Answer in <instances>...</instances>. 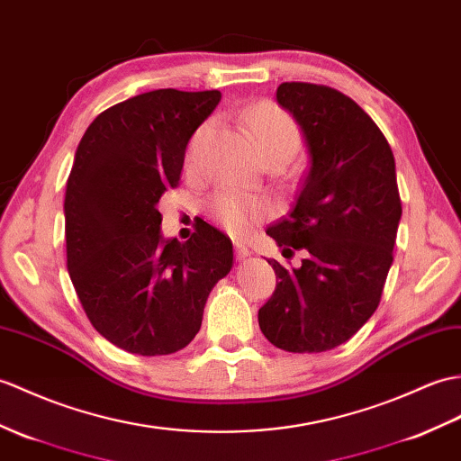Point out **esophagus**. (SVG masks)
Here are the masks:
<instances>
[{"label":"esophagus","mask_w":461,"mask_h":461,"mask_svg":"<svg viewBox=\"0 0 461 461\" xmlns=\"http://www.w3.org/2000/svg\"><path fill=\"white\" fill-rule=\"evenodd\" d=\"M249 255H251V249L248 248V245H245V243H235V257H238L240 261L248 259Z\"/></svg>","instance_id":"1"}]
</instances>
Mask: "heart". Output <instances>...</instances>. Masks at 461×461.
I'll return each mask as SVG.
<instances>
[{"mask_svg":"<svg viewBox=\"0 0 461 461\" xmlns=\"http://www.w3.org/2000/svg\"><path fill=\"white\" fill-rule=\"evenodd\" d=\"M245 123H248V130L253 135L261 157L269 153H288L293 157L298 143H301V133H298L294 120L281 108H276L275 104L261 102L251 105L245 112ZM210 130L212 123H204L190 139L186 149L188 168H196L200 149L208 139ZM210 212L228 233L235 235V238H245L253 231L257 223L267 218L269 210L259 200L238 194V192L221 190L212 196Z\"/></svg>","mask_w":461,"mask_h":461,"instance_id":"b5f03b06","label":"heart"}]
</instances>
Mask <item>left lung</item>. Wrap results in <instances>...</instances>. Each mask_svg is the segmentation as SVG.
Returning a JSON list of instances; mask_svg holds the SVG:
<instances>
[{"label":"left lung","instance_id":"1","mask_svg":"<svg viewBox=\"0 0 461 461\" xmlns=\"http://www.w3.org/2000/svg\"><path fill=\"white\" fill-rule=\"evenodd\" d=\"M276 102L301 127L310 165L293 212L267 233L283 251L308 255L298 269L269 259L279 283L259 328L285 351L320 353L348 341L379 306L402 213L397 170L375 122L341 92L283 82Z\"/></svg>","mask_w":461,"mask_h":461}]
</instances>
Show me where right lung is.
Listing matches in <instances>:
<instances>
[{
    "label": "right lung",
    "mask_w": 461,
    "mask_h": 461,
    "mask_svg": "<svg viewBox=\"0 0 461 461\" xmlns=\"http://www.w3.org/2000/svg\"><path fill=\"white\" fill-rule=\"evenodd\" d=\"M218 90H153L112 105L78 143L64 198L67 265L86 316L137 356L186 348L233 245L210 223L188 241L163 238L158 202L176 188L188 141Z\"/></svg>",
    "instance_id": "obj_1"
}]
</instances>
